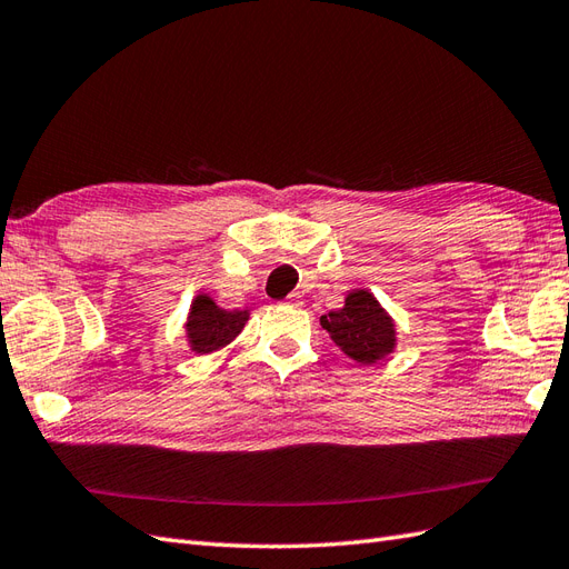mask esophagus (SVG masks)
Instances as JSON below:
<instances>
[{
    "instance_id": "34e87169",
    "label": "esophagus",
    "mask_w": 569,
    "mask_h": 569,
    "mask_svg": "<svg viewBox=\"0 0 569 569\" xmlns=\"http://www.w3.org/2000/svg\"><path fill=\"white\" fill-rule=\"evenodd\" d=\"M300 300H302V296H300V293H296V290L286 298L288 306H300Z\"/></svg>"
}]
</instances>
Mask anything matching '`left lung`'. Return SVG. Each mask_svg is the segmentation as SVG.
I'll list each match as a JSON object with an SVG mask.
<instances>
[{
    "instance_id": "8db88e82",
    "label": "left lung",
    "mask_w": 569,
    "mask_h": 569,
    "mask_svg": "<svg viewBox=\"0 0 569 569\" xmlns=\"http://www.w3.org/2000/svg\"><path fill=\"white\" fill-rule=\"evenodd\" d=\"M335 345L359 363H376L395 347V325L368 290H353L341 310L320 317Z\"/></svg>"
}]
</instances>
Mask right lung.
I'll list each match as a JSON object with an SVG mask.
<instances>
[{"mask_svg": "<svg viewBox=\"0 0 569 569\" xmlns=\"http://www.w3.org/2000/svg\"><path fill=\"white\" fill-rule=\"evenodd\" d=\"M249 320L247 310H222L208 296H198L189 312L187 335L189 345L196 353H210L242 332Z\"/></svg>", "mask_w": 569, "mask_h": 569, "instance_id": "1", "label": "right lung"}]
</instances>
